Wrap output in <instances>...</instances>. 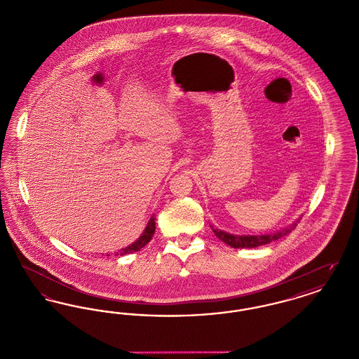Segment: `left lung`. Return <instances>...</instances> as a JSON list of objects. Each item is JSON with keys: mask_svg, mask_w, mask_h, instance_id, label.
I'll return each mask as SVG.
<instances>
[{"mask_svg": "<svg viewBox=\"0 0 359 359\" xmlns=\"http://www.w3.org/2000/svg\"><path fill=\"white\" fill-rule=\"evenodd\" d=\"M296 223H292L288 227L280 230V231H276L272 234H262V236H234V234H229L223 230H218V229H212L214 234L221 239L222 242H224L226 245L234 248V249H242V248H257V246H262V245H266V243H271L273 241L287 236L288 233H290L293 229H294Z\"/></svg>", "mask_w": 359, "mask_h": 359, "instance_id": "left-lung-1", "label": "left lung"}]
</instances>
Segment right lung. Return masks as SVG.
Masks as SVG:
<instances>
[{"label":"right lung","mask_w":359,"mask_h":359,"mask_svg":"<svg viewBox=\"0 0 359 359\" xmlns=\"http://www.w3.org/2000/svg\"><path fill=\"white\" fill-rule=\"evenodd\" d=\"M154 230H156V223H154V217H152V218L149 219L148 224H147L144 233L141 234V237L137 239L136 242H133L132 245H129V246L121 249L118 253H116V256H125V255H130V253H135V252L141 250V249L152 239V237H154ZM107 256H110V255H107Z\"/></svg>","instance_id":"add662e5"}]
</instances>
